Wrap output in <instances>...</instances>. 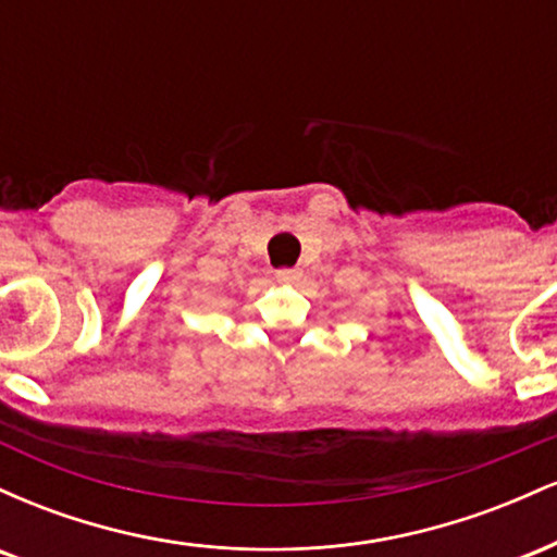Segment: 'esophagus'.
I'll use <instances>...</instances> for the list:
<instances>
[{"mask_svg":"<svg viewBox=\"0 0 557 557\" xmlns=\"http://www.w3.org/2000/svg\"><path fill=\"white\" fill-rule=\"evenodd\" d=\"M274 277H277V283H283V285H298L300 277H304V272L293 267V270H280Z\"/></svg>","mask_w":557,"mask_h":557,"instance_id":"esophagus-1","label":"esophagus"}]
</instances>
